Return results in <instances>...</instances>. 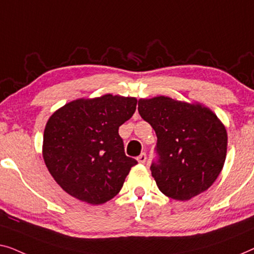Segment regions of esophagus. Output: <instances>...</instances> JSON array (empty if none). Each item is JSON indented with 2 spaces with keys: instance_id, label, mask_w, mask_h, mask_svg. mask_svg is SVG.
<instances>
[{
  "instance_id": "obj_1",
  "label": "esophagus",
  "mask_w": 254,
  "mask_h": 254,
  "mask_svg": "<svg viewBox=\"0 0 254 254\" xmlns=\"http://www.w3.org/2000/svg\"><path fill=\"white\" fill-rule=\"evenodd\" d=\"M146 159H147V156H146V153H141V154L137 158V161L139 163H145Z\"/></svg>"
}]
</instances>
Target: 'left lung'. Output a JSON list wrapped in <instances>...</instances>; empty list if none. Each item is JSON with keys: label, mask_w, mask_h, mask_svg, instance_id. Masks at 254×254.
<instances>
[{"label": "left lung", "mask_w": 254, "mask_h": 254, "mask_svg": "<svg viewBox=\"0 0 254 254\" xmlns=\"http://www.w3.org/2000/svg\"><path fill=\"white\" fill-rule=\"evenodd\" d=\"M138 112L158 137V161L151 171L159 190L184 201L212 187L228 145L227 130L215 114L200 103L162 95L139 100Z\"/></svg>", "instance_id": "1"}]
</instances>
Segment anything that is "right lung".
I'll use <instances>...</instances> for the list:
<instances>
[{
	"mask_svg": "<svg viewBox=\"0 0 254 254\" xmlns=\"http://www.w3.org/2000/svg\"><path fill=\"white\" fill-rule=\"evenodd\" d=\"M135 106V98L105 94L74 100L49 117L42 156L66 193L100 205L121 191L138 162L124 153L119 127L131 119Z\"/></svg>",
	"mask_w": 254,
	"mask_h": 254,
	"instance_id": "1",
	"label": "right lung"
}]
</instances>
